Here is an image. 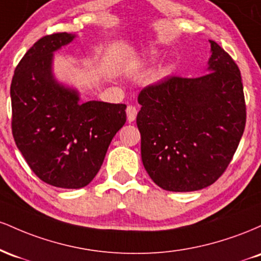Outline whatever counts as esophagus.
<instances>
[{
  "label": "esophagus",
  "instance_id": "34e87169",
  "mask_svg": "<svg viewBox=\"0 0 261 261\" xmlns=\"http://www.w3.org/2000/svg\"><path fill=\"white\" fill-rule=\"evenodd\" d=\"M126 115H127V121L133 122L135 119H136L137 115V109L133 106H128L126 108Z\"/></svg>",
  "mask_w": 261,
  "mask_h": 261
}]
</instances>
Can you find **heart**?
Listing matches in <instances>:
<instances>
[{"label":"heart","instance_id":"b5f03b06","mask_svg":"<svg viewBox=\"0 0 261 261\" xmlns=\"http://www.w3.org/2000/svg\"><path fill=\"white\" fill-rule=\"evenodd\" d=\"M152 59L151 55H147V56H143V58H141L139 61H137V65L139 66H145L147 62L149 61V60Z\"/></svg>","mask_w":261,"mask_h":261}]
</instances>
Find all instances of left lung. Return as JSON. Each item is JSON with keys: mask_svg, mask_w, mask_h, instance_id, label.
Segmentation results:
<instances>
[{"mask_svg": "<svg viewBox=\"0 0 261 261\" xmlns=\"http://www.w3.org/2000/svg\"><path fill=\"white\" fill-rule=\"evenodd\" d=\"M210 44L205 76L168 77L139 94L141 158L152 180L164 190L184 193L214 184L244 133L241 71L220 45Z\"/></svg>", "mask_w": 261, "mask_h": 261, "instance_id": "1", "label": "left lung"}]
</instances>
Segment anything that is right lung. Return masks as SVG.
I'll list each match as a JSON object with an SVG mask.
<instances>
[{"label": "right lung", "mask_w": 261, "mask_h": 261, "mask_svg": "<svg viewBox=\"0 0 261 261\" xmlns=\"http://www.w3.org/2000/svg\"><path fill=\"white\" fill-rule=\"evenodd\" d=\"M76 35H45L20 60L11 83L12 134L38 178L56 188L80 189L99 172L126 122V106L89 100L56 81L54 53Z\"/></svg>", "instance_id": "1"}]
</instances>
